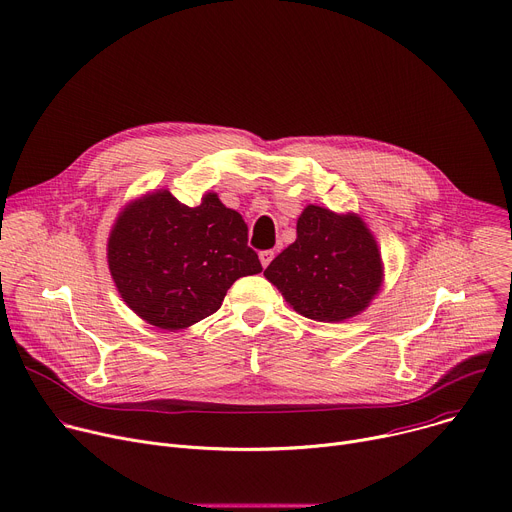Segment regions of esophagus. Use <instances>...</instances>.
Instances as JSON below:
<instances>
[{"label": "esophagus", "instance_id": "esophagus-1", "mask_svg": "<svg viewBox=\"0 0 512 512\" xmlns=\"http://www.w3.org/2000/svg\"><path fill=\"white\" fill-rule=\"evenodd\" d=\"M271 259H273V251H261L259 253V261H261L263 267H267L271 263Z\"/></svg>", "mask_w": 512, "mask_h": 512}]
</instances>
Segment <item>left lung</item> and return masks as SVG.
<instances>
[{
    "label": "left lung",
    "instance_id": "left-lung-1",
    "mask_svg": "<svg viewBox=\"0 0 512 512\" xmlns=\"http://www.w3.org/2000/svg\"><path fill=\"white\" fill-rule=\"evenodd\" d=\"M296 241L263 271L302 316L341 322L365 310L382 286L378 243L357 214L306 206Z\"/></svg>",
    "mask_w": 512,
    "mask_h": 512
}]
</instances>
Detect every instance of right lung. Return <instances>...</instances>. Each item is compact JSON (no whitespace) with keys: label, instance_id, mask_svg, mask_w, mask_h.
<instances>
[{"label":"right lung","instance_id":"right-lung-1","mask_svg":"<svg viewBox=\"0 0 512 512\" xmlns=\"http://www.w3.org/2000/svg\"><path fill=\"white\" fill-rule=\"evenodd\" d=\"M247 224L208 192L185 206L167 190L128 204L108 241L112 280L143 320L165 331L214 314L239 277L263 267L247 245Z\"/></svg>","mask_w":512,"mask_h":512}]
</instances>
